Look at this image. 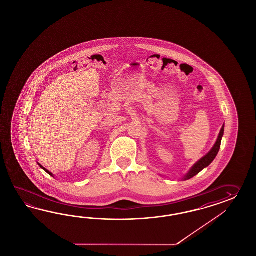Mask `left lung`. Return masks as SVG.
<instances>
[{
  "mask_svg": "<svg viewBox=\"0 0 256 256\" xmlns=\"http://www.w3.org/2000/svg\"><path fill=\"white\" fill-rule=\"evenodd\" d=\"M224 124H222V126L219 136H218L214 147L210 149V151L208 152L206 156H204L196 164H194V166L190 168V170L182 177V180H189V179L193 178L194 176H196V174L200 172L202 170H204L205 168H207L208 166H210L212 164V162L214 160L216 156L218 154L219 150H220L222 138L224 136Z\"/></svg>",
  "mask_w": 256,
  "mask_h": 256,
  "instance_id": "left-lung-1",
  "label": "left lung"
}]
</instances>
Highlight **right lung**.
<instances>
[{
  "label": "right lung",
  "instance_id": "right-lung-1",
  "mask_svg": "<svg viewBox=\"0 0 256 256\" xmlns=\"http://www.w3.org/2000/svg\"><path fill=\"white\" fill-rule=\"evenodd\" d=\"M38 165H39V166H41V168H42V170H44V172H46L48 173V174H49V175H50V176H52V177H54V175H53V173L50 172H49V170H46V168H44V166H42L41 164H39V163H38Z\"/></svg>",
  "mask_w": 256,
  "mask_h": 256
}]
</instances>
